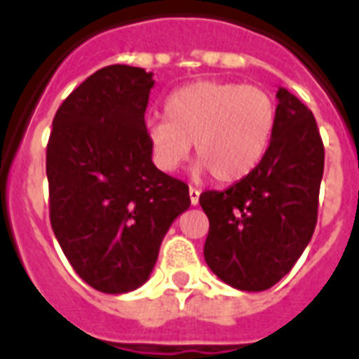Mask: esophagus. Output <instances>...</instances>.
Here are the masks:
<instances>
[{"label": "esophagus", "mask_w": 359, "mask_h": 359, "mask_svg": "<svg viewBox=\"0 0 359 359\" xmlns=\"http://www.w3.org/2000/svg\"><path fill=\"white\" fill-rule=\"evenodd\" d=\"M188 194H190V203L191 205H198L199 203V194H201V191H199L198 188H194V186H190V190H188Z\"/></svg>", "instance_id": "34e87169"}]
</instances>
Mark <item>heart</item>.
<instances>
[{"instance_id":"heart-1","label":"heart","mask_w":359,"mask_h":359,"mask_svg":"<svg viewBox=\"0 0 359 359\" xmlns=\"http://www.w3.org/2000/svg\"><path fill=\"white\" fill-rule=\"evenodd\" d=\"M275 101L258 86L198 81L165 100V118L150 120L149 144L158 168L177 169L196 154L222 184L245 179L269 150L275 131Z\"/></svg>"}]
</instances>
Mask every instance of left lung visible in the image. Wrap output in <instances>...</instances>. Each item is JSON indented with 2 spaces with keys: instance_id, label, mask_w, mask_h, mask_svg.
<instances>
[{
  "instance_id": "left-lung-1",
  "label": "left lung",
  "mask_w": 359,
  "mask_h": 359,
  "mask_svg": "<svg viewBox=\"0 0 359 359\" xmlns=\"http://www.w3.org/2000/svg\"><path fill=\"white\" fill-rule=\"evenodd\" d=\"M269 150L228 190H207L205 262L243 292H262L290 273L313 237L324 175V144L313 113L286 88L277 92Z\"/></svg>"
}]
</instances>
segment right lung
<instances>
[{
    "mask_svg": "<svg viewBox=\"0 0 359 359\" xmlns=\"http://www.w3.org/2000/svg\"><path fill=\"white\" fill-rule=\"evenodd\" d=\"M152 73L107 65L76 86L46 144L50 224L76 275L103 294L149 280L188 186L152 161L144 126Z\"/></svg>",
    "mask_w": 359,
    "mask_h": 359,
    "instance_id": "right-lung-1",
    "label": "right lung"
}]
</instances>
